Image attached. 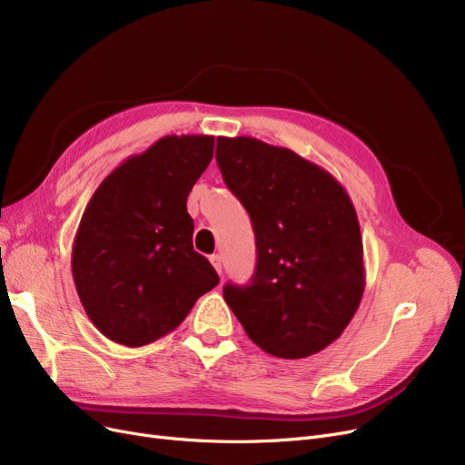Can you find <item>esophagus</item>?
<instances>
[{"instance_id":"1","label":"esophagus","mask_w":465,"mask_h":465,"mask_svg":"<svg viewBox=\"0 0 465 465\" xmlns=\"http://www.w3.org/2000/svg\"><path fill=\"white\" fill-rule=\"evenodd\" d=\"M209 260H211V264L214 266V270H216L218 275H220V273H222V258H220V254H213Z\"/></svg>"}]
</instances>
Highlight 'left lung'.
I'll use <instances>...</instances> for the list:
<instances>
[{"label": "left lung", "instance_id": "obj_1", "mask_svg": "<svg viewBox=\"0 0 465 465\" xmlns=\"http://www.w3.org/2000/svg\"><path fill=\"white\" fill-rule=\"evenodd\" d=\"M226 186L247 209L256 270L224 300L270 355L300 359L327 348L365 291L362 239L348 192L325 169L252 136L216 140Z\"/></svg>", "mask_w": 465, "mask_h": 465}]
</instances>
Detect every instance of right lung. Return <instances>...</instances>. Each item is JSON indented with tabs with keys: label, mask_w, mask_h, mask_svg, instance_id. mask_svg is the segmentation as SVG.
I'll return each instance as SVG.
<instances>
[{
	"label": "right lung",
	"mask_w": 465,
	"mask_h": 465,
	"mask_svg": "<svg viewBox=\"0 0 465 465\" xmlns=\"http://www.w3.org/2000/svg\"><path fill=\"white\" fill-rule=\"evenodd\" d=\"M214 136H163L131 155L93 193L72 249L75 291L93 325L121 346L152 344L218 285L193 251L186 201Z\"/></svg>",
	"instance_id": "add662e5"
}]
</instances>
